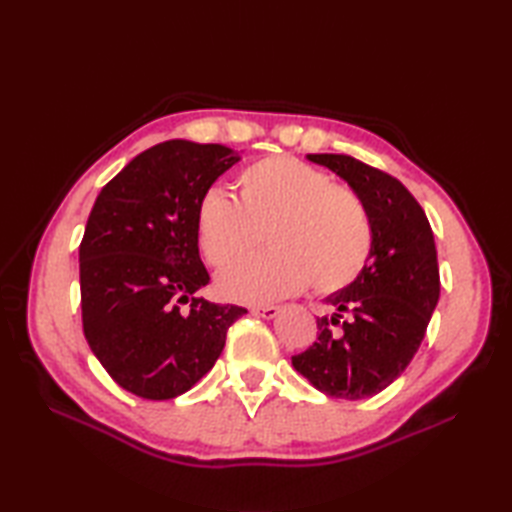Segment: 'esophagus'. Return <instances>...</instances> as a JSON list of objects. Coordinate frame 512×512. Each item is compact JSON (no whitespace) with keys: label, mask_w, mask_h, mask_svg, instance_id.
Returning <instances> with one entry per match:
<instances>
[{"label":"esophagus","mask_w":512,"mask_h":512,"mask_svg":"<svg viewBox=\"0 0 512 512\" xmlns=\"http://www.w3.org/2000/svg\"><path fill=\"white\" fill-rule=\"evenodd\" d=\"M250 312L259 314V317H264V319H275L281 310L277 306H253L250 308Z\"/></svg>","instance_id":"esophagus-1"}]
</instances>
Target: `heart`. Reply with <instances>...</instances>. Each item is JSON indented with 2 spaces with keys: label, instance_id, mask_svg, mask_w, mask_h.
I'll use <instances>...</instances> for the list:
<instances>
[{
  "label": "heart",
  "instance_id": "obj_1",
  "mask_svg": "<svg viewBox=\"0 0 512 512\" xmlns=\"http://www.w3.org/2000/svg\"><path fill=\"white\" fill-rule=\"evenodd\" d=\"M267 233L271 253L217 277L226 299L266 303L292 297L312 281L317 292L343 290L361 277L374 246L361 195L292 156H268L237 173V200L209 189L195 213L206 262L227 266Z\"/></svg>",
  "mask_w": 512,
  "mask_h": 512
}]
</instances>
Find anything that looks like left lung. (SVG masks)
<instances>
[{
	"label": "left lung",
	"mask_w": 512,
	"mask_h": 512,
	"mask_svg": "<svg viewBox=\"0 0 512 512\" xmlns=\"http://www.w3.org/2000/svg\"><path fill=\"white\" fill-rule=\"evenodd\" d=\"M361 195L374 226L369 262L354 284L325 297L330 317L292 367L325 396H376L405 372L440 299V270L427 215L405 184L343 154H308Z\"/></svg>",
	"instance_id": "1"
}]
</instances>
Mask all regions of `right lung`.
<instances>
[{"mask_svg": "<svg viewBox=\"0 0 512 512\" xmlns=\"http://www.w3.org/2000/svg\"><path fill=\"white\" fill-rule=\"evenodd\" d=\"M235 162L231 147L167 140L125 165L92 206L79 246L83 332L107 374L140 398L189 391L246 314L193 297L211 279L195 213Z\"/></svg>", "mask_w": 512, "mask_h": 512, "instance_id": "obj_1", "label": "right lung"}]
</instances>
